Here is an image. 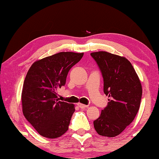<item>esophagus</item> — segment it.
<instances>
[{
  "mask_svg": "<svg viewBox=\"0 0 159 159\" xmlns=\"http://www.w3.org/2000/svg\"><path fill=\"white\" fill-rule=\"evenodd\" d=\"M77 105L79 106V107H80V109H85V108H86V107H88L87 105H85V104H81V103H78Z\"/></svg>",
  "mask_w": 159,
  "mask_h": 159,
  "instance_id": "obj_1",
  "label": "esophagus"
}]
</instances>
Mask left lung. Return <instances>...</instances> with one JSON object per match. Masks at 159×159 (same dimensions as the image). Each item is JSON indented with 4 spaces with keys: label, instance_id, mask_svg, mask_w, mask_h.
Wrapping results in <instances>:
<instances>
[{
    "label": "left lung",
    "instance_id": "obj_1",
    "mask_svg": "<svg viewBox=\"0 0 159 159\" xmlns=\"http://www.w3.org/2000/svg\"><path fill=\"white\" fill-rule=\"evenodd\" d=\"M102 72L107 106L94 120L99 135L114 138L133 122L140 106L142 88L133 65L127 59L99 51L90 53Z\"/></svg>",
    "mask_w": 159,
    "mask_h": 159
}]
</instances>
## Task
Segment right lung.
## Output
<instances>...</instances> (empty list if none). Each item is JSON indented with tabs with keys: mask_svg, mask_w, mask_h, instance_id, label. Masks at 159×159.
Instances as JSON below:
<instances>
[{
	"mask_svg": "<svg viewBox=\"0 0 159 159\" xmlns=\"http://www.w3.org/2000/svg\"><path fill=\"white\" fill-rule=\"evenodd\" d=\"M83 53L61 52L32 64L24 81L21 103L26 120L41 135L60 138L68 130L74 104L59 101L57 90Z\"/></svg>",
	"mask_w": 159,
	"mask_h": 159,
	"instance_id": "right-lung-1",
	"label": "right lung"
}]
</instances>
